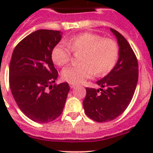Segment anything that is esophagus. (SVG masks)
Wrapping results in <instances>:
<instances>
[{
  "instance_id": "obj_1",
  "label": "esophagus",
  "mask_w": 153,
  "mask_h": 153,
  "mask_svg": "<svg viewBox=\"0 0 153 153\" xmlns=\"http://www.w3.org/2000/svg\"><path fill=\"white\" fill-rule=\"evenodd\" d=\"M77 86V85L75 84V83H70V88H71V89L74 88V87H75V86Z\"/></svg>"
}]
</instances>
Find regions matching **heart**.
Wrapping results in <instances>:
<instances>
[{"mask_svg":"<svg viewBox=\"0 0 153 153\" xmlns=\"http://www.w3.org/2000/svg\"><path fill=\"white\" fill-rule=\"evenodd\" d=\"M67 45L59 43L52 50L51 58L55 64L63 67L70 62L71 51L80 53L79 64L63 69L62 77L69 83H82L91 77L93 73L104 75L109 73L117 63L120 49L117 43L109 38H103L93 33H80L70 36Z\"/></svg>","mask_w":153,"mask_h":153,"instance_id":"obj_1","label":"heart"}]
</instances>
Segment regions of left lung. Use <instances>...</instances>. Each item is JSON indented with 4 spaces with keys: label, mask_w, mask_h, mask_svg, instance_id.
I'll list each match as a JSON object with an SVG mask.
<instances>
[{
    "label": "left lung",
    "mask_w": 153,
    "mask_h": 153,
    "mask_svg": "<svg viewBox=\"0 0 153 153\" xmlns=\"http://www.w3.org/2000/svg\"><path fill=\"white\" fill-rule=\"evenodd\" d=\"M120 47L119 60L109 74L97 82L100 89L86 87L83 102L87 117L99 123L109 122L122 114L132 100L137 85V58L126 38L110 28Z\"/></svg>",
    "instance_id": "1"
}]
</instances>
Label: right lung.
<instances>
[{
  "label": "right lung",
  "instance_id": "1",
  "mask_svg": "<svg viewBox=\"0 0 153 153\" xmlns=\"http://www.w3.org/2000/svg\"><path fill=\"white\" fill-rule=\"evenodd\" d=\"M61 37L60 31L38 30L23 39L12 53L9 67L12 95L22 113L39 123L51 122L61 114L70 90L67 83L52 85L58 72L51 52Z\"/></svg>",
  "mask_w": 153,
  "mask_h": 153
}]
</instances>
